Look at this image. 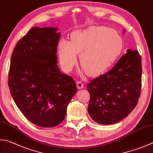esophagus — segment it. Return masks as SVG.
<instances>
[{"mask_svg":"<svg viewBox=\"0 0 153 153\" xmlns=\"http://www.w3.org/2000/svg\"><path fill=\"white\" fill-rule=\"evenodd\" d=\"M76 86L77 87L79 88V89H81L82 88H84V84H83L81 81H77Z\"/></svg>","mask_w":153,"mask_h":153,"instance_id":"34e87169","label":"esophagus"}]
</instances>
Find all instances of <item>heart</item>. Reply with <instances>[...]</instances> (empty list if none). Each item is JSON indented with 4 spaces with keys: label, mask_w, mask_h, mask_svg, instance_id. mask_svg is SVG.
<instances>
[{
    "label": "heart",
    "mask_w": 153,
    "mask_h": 153,
    "mask_svg": "<svg viewBox=\"0 0 153 153\" xmlns=\"http://www.w3.org/2000/svg\"><path fill=\"white\" fill-rule=\"evenodd\" d=\"M71 41L62 39L58 45L60 62L70 71L80 54V65L88 75L100 74L110 68L121 53L123 41L114 30L104 26H91L73 32Z\"/></svg>",
    "instance_id": "1"
}]
</instances>
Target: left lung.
<instances>
[{"instance_id":"1","label":"left lung","mask_w":153,"mask_h":153,"mask_svg":"<svg viewBox=\"0 0 153 153\" xmlns=\"http://www.w3.org/2000/svg\"><path fill=\"white\" fill-rule=\"evenodd\" d=\"M126 51L113 68L86 85L90 93L88 114L99 124L117 123L137 105L141 90V58L137 51Z\"/></svg>"}]
</instances>
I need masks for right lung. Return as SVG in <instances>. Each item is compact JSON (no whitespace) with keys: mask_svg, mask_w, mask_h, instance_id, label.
Instances as JSON below:
<instances>
[{"mask_svg":"<svg viewBox=\"0 0 153 153\" xmlns=\"http://www.w3.org/2000/svg\"><path fill=\"white\" fill-rule=\"evenodd\" d=\"M58 29L32 28L16 45L10 60L11 96L25 117L41 127H53L64 120L77 91L73 78L57 65Z\"/></svg>","mask_w":153,"mask_h":153,"instance_id":"obj_1","label":"right lung"}]
</instances>
